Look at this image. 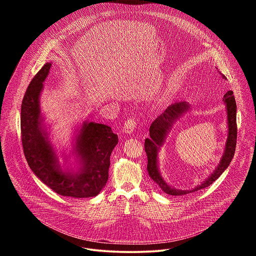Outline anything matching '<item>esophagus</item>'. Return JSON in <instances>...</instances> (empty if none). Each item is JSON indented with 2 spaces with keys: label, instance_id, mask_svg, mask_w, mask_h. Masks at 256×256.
<instances>
[{
  "label": "esophagus",
  "instance_id": "1",
  "mask_svg": "<svg viewBox=\"0 0 256 256\" xmlns=\"http://www.w3.org/2000/svg\"><path fill=\"white\" fill-rule=\"evenodd\" d=\"M136 126V118H128V120L124 122V126H122V130H124L126 134H130V132H134Z\"/></svg>",
  "mask_w": 256,
  "mask_h": 256
}]
</instances>
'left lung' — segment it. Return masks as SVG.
I'll return each instance as SVG.
<instances>
[{
    "label": "left lung",
    "mask_w": 256,
    "mask_h": 256,
    "mask_svg": "<svg viewBox=\"0 0 256 256\" xmlns=\"http://www.w3.org/2000/svg\"><path fill=\"white\" fill-rule=\"evenodd\" d=\"M223 78H225V76H223ZM223 100L227 106V118H228V138L225 146L224 155L222 156L220 164H218V166L214 169L212 175L206 181H204L200 186H196L192 190H178L172 188L164 181L158 169V150L165 142L166 136L170 132L172 124L176 120V118H178L181 114H184V112H188V109L190 108L188 104L186 102H178L170 105L161 116H159L152 122L150 126V138H146L144 140V151L148 157L147 169L150 177L167 194L184 196L186 194H190L192 192L206 188L220 177V175L230 165L235 154L236 142H237V122H236L237 107H236V101L233 95V91H228L224 95Z\"/></svg>",
    "instance_id": "1"
}]
</instances>
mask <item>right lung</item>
I'll use <instances>...</instances> for the list:
<instances>
[{"instance_id": "obj_1", "label": "right lung", "mask_w": 256, "mask_h": 256, "mask_svg": "<svg viewBox=\"0 0 256 256\" xmlns=\"http://www.w3.org/2000/svg\"><path fill=\"white\" fill-rule=\"evenodd\" d=\"M52 64L46 62L30 82L21 105V138L30 169L54 192L72 198L96 196L105 186L110 155L118 142L112 128L85 122L75 144L77 172L62 171L42 126L40 96Z\"/></svg>"}]
</instances>
